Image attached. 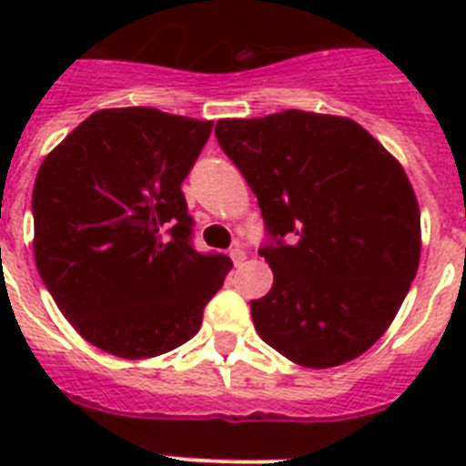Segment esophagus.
Returning <instances> with one entry per match:
<instances>
[{
    "label": "esophagus",
    "mask_w": 466,
    "mask_h": 466,
    "mask_svg": "<svg viewBox=\"0 0 466 466\" xmlns=\"http://www.w3.org/2000/svg\"><path fill=\"white\" fill-rule=\"evenodd\" d=\"M230 258H233V263H236V266H242L247 258V252L245 249H240V247H236V249H230Z\"/></svg>",
    "instance_id": "esophagus-1"
}]
</instances>
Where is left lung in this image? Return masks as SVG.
<instances>
[{
    "label": "left lung",
    "mask_w": 466,
    "mask_h": 466,
    "mask_svg": "<svg viewBox=\"0 0 466 466\" xmlns=\"http://www.w3.org/2000/svg\"><path fill=\"white\" fill-rule=\"evenodd\" d=\"M214 133L278 240L261 249L273 287L252 300L261 340L306 369L364 355L418 273L420 208L401 163L352 118L315 111L221 118Z\"/></svg>",
    "instance_id": "left-lung-1"
}]
</instances>
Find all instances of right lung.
<instances>
[{
  "label": "right lung",
  "instance_id": "right-lung-1",
  "mask_svg": "<svg viewBox=\"0 0 466 466\" xmlns=\"http://www.w3.org/2000/svg\"><path fill=\"white\" fill-rule=\"evenodd\" d=\"M212 121L154 106L90 114L44 158L35 261L81 339L123 360L191 340L233 261L196 252L184 177Z\"/></svg>",
  "mask_w": 466,
  "mask_h": 466
}]
</instances>
